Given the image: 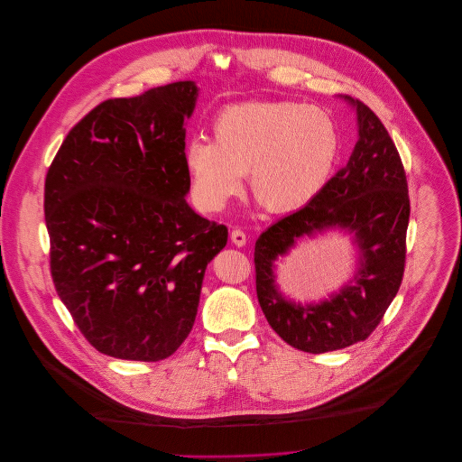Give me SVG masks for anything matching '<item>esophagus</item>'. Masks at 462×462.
Wrapping results in <instances>:
<instances>
[{
	"mask_svg": "<svg viewBox=\"0 0 462 462\" xmlns=\"http://www.w3.org/2000/svg\"><path fill=\"white\" fill-rule=\"evenodd\" d=\"M231 242L236 245V247H244L245 245V242H247V236H245V233L242 231V229H233L231 231Z\"/></svg>",
	"mask_w": 462,
	"mask_h": 462,
	"instance_id": "obj_1",
	"label": "esophagus"
}]
</instances>
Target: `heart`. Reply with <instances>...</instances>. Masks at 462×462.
<instances>
[{
	"mask_svg": "<svg viewBox=\"0 0 462 462\" xmlns=\"http://www.w3.org/2000/svg\"><path fill=\"white\" fill-rule=\"evenodd\" d=\"M213 142L185 147L192 194L206 211L222 209L244 187L270 211L308 204L329 181L341 151V133L328 110L299 101H247L220 110Z\"/></svg>",
	"mask_w": 462,
	"mask_h": 462,
	"instance_id": "heart-1",
	"label": "heart"
}]
</instances>
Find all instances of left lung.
<instances>
[{"instance_id": "left-lung-1", "label": "left lung", "mask_w": 462, "mask_h": 462, "mask_svg": "<svg viewBox=\"0 0 462 462\" xmlns=\"http://www.w3.org/2000/svg\"><path fill=\"white\" fill-rule=\"evenodd\" d=\"M359 138L326 187L299 211L272 224L256 240V293L264 319L293 348L324 354L365 341L395 299L405 268L409 190L395 142L359 99ZM337 225L356 235L362 251L355 281L320 305H295L278 291L273 262L300 236Z\"/></svg>"}]
</instances>
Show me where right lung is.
Here are the masks:
<instances>
[{
	"instance_id": "add662e5",
	"label": "right lung",
	"mask_w": 462,
	"mask_h": 462,
	"mask_svg": "<svg viewBox=\"0 0 462 462\" xmlns=\"http://www.w3.org/2000/svg\"><path fill=\"white\" fill-rule=\"evenodd\" d=\"M198 87L176 81L99 103L50 165L44 213L51 277L101 354L162 361L190 334L206 264L227 227L185 200V125Z\"/></svg>"
}]
</instances>
